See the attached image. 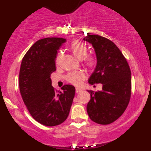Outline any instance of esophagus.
Instances as JSON below:
<instances>
[{
  "instance_id": "34e87169",
  "label": "esophagus",
  "mask_w": 151,
  "mask_h": 151,
  "mask_svg": "<svg viewBox=\"0 0 151 151\" xmlns=\"http://www.w3.org/2000/svg\"><path fill=\"white\" fill-rule=\"evenodd\" d=\"M82 91V89H81L80 88H76V93H79Z\"/></svg>"
}]
</instances>
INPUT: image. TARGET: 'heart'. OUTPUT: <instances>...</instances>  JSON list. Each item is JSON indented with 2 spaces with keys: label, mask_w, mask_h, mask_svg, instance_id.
<instances>
[{
  "label": "heart",
  "mask_w": 151,
  "mask_h": 151,
  "mask_svg": "<svg viewBox=\"0 0 151 151\" xmlns=\"http://www.w3.org/2000/svg\"><path fill=\"white\" fill-rule=\"evenodd\" d=\"M70 49L72 50L74 57L79 59V60H82V59L85 58L84 63H85L86 67H89V68H93L95 67L96 63V59H95L94 57L91 56V55L86 56V54H87V48L82 42H79L78 40L74 41L71 44ZM61 57V53H59L57 55L56 60H55L57 65H58L59 62H60ZM84 79H85V75L81 72H72L67 74V75L66 76V79L71 84H73L74 85L80 84Z\"/></svg>",
  "instance_id": "1"
}]
</instances>
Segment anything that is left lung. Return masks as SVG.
I'll return each instance as SVG.
<instances>
[{
    "label": "left lung",
    "mask_w": 151,
    "mask_h": 151,
    "mask_svg": "<svg viewBox=\"0 0 151 151\" xmlns=\"http://www.w3.org/2000/svg\"><path fill=\"white\" fill-rule=\"evenodd\" d=\"M94 49L96 65L88 81L102 84V90L90 93L86 111L93 122L106 125L117 120L129 104L131 93V73L126 58L112 41L89 35L84 38Z\"/></svg>",
    "instance_id": "obj_1"
}]
</instances>
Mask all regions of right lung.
Returning <instances> with one entry per match:
<instances>
[{
    "instance_id": "obj_1",
    "label": "right lung",
    "mask_w": 151,
    "mask_h": 151,
    "mask_svg": "<svg viewBox=\"0 0 151 151\" xmlns=\"http://www.w3.org/2000/svg\"><path fill=\"white\" fill-rule=\"evenodd\" d=\"M66 39L46 37L39 40L22 58L19 87L24 103L32 118L47 126L63 123L70 114L75 88L65 84L55 91L50 75L56 70L55 58Z\"/></svg>"
}]
</instances>
